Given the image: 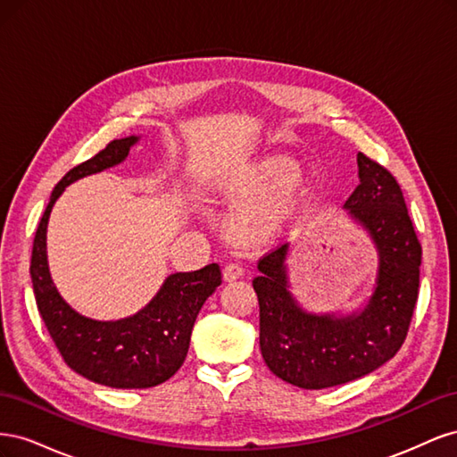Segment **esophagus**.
<instances>
[{"label":"esophagus","mask_w":457,"mask_h":457,"mask_svg":"<svg viewBox=\"0 0 457 457\" xmlns=\"http://www.w3.org/2000/svg\"><path fill=\"white\" fill-rule=\"evenodd\" d=\"M244 276V267L240 265V262H228V265L223 269V278L227 282H232V280H238Z\"/></svg>","instance_id":"esophagus-1"}]
</instances>
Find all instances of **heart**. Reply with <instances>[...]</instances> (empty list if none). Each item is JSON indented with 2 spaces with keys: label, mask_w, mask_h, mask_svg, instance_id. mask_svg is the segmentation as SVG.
<instances>
[{
  "label": "heart",
  "mask_w": 457,
  "mask_h": 457,
  "mask_svg": "<svg viewBox=\"0 0 457 457\" xmlns=\"http://www.w3.org/2000/svg\"><path fill=\"white\" fill-rule=\"evenodd\" d=\"M305 185V175L287 154L253 162L223 188L225 202L237 212V232L244 240H261L278 228Z\"/></svg>",
  "instance_id": "heart-1"
}]
</instances>
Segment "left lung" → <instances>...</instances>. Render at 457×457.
I'll return each instance as SVG.
<instances>
[{
    "label": "left lung",
    "instance_id": "1",
    "mask_svg": "<svg viewBox=\"0 0 457 457\" xmlns=\"http://www.w3.org/2000/svg\"><path fill=\"white\" fill-rule=\"evenodd\" d=\"M361 183L343 204L378 253L376 282L362 307L312 312L297 301L284 244L262 257L253 289L259 299V347L269 370L301 389H328L378 370L403 347L418 301L421 245L403 190L379 163L356 156Z\"/></svg>",
    "mask_w": 457,
    "mask_h": 457
}]
</instances>
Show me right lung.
Masks as SVG:
<instances>
[{"instance_id": "add662e5", "label": "right lung", "mask_w": 457, "mask_h": 457, "mask_svg": "<svg viewBox=\"0 0 457 457\" xmlns=\"http://www.w3.org/2000/svg\"><path fill=\"white\" fill-rule=\"evenodd\" d=\"M139 141L137 135L112 141L61 179L37 225L30 262L37 311L64 362L86 379L114 389H148L168 381L185 362L202 305L220 286L217 262L170 274L141 311L120 320L79 314L59 294L47 262V223L54 202L68 185L120 165Z\"/></svg>"}]
</instances>
